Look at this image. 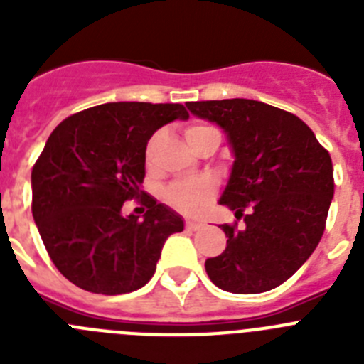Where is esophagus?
Here are the masks:
<instances>
[{
    "instance_id": "1",
    "label": "esophagus",
    "mask_w": 364,
    "mask_h": 364,
    "mask_svg": "<svg viewBox=\"0 0 364 364\" xmlns=\"http://www.w3.org/2000/svg\"><path fill=\"white\" fill-rule=\"evenodd\" d=\"M202 226V222H197V220H186V228L188 230H198V228Z\"/></svg>"
}]
</instances>
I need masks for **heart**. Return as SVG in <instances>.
<instances>
[{"mask_svg":"<svg viewBox=\"0 0 364 364\" xmlns=\"http://www.w3.org/2000/svg\"><path fill=\"white\" fill-rule=\"evenodd\" d=\"M211 129L213 127H210V125H189L188 129H186V138H188V142H191L198 134ZM215 191H217V184L210 176H202V178L195 180H182V182H175V184H171L166 189V200L173 208L182 211V213L198 215L211 204Z\"/></svg>","mask_w":364,"mask_h":364,"instance_id":"b5f03b06","label":"heart"}]
</instances>
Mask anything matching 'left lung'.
Instances as JSON below:
<instances>
[{
  "label": "left lung",
  "mask_w": 364,
  "mask_h": 364,
  "mask_svg": "<svg viewBox=\"0 0 364 364\" xmlns=\"http://www.w3.org/2000/svg\"><path fill=\"white\" fill-rule=\"evenodd\" d=\"M224 129L235 160L218 204L244 218L222 224L226 250L205 260L211 282L231 294H262L294 275L324 233L333 198L330 153L301 118L257 100L189 102Z\"/></svg>",
  "instance_id": "left-lung-1"
}]
</instances>
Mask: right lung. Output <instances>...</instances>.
<instances>
[{
	"mask_svg": "<svg viewBox=\"0 0 364 364\" xmlns=\"http://www.w3.org/2000/svg\"><path fill=\"white\" fill-rule=\"evenodd\" d=\"M188 118L180 104L111 102L76 112L50 133L32 167V217L73 284L120 295L153 277L164 242L184 220L144 193L146 147L162 125ZM138 196L148 208L143 218L122 214L123 202Z\"/></svg>",
	"mask_w": 364,
	"mask_h": 364,
	"instance_id": "right-lung-1",
	"label": "right lung"
}]
</instances>
